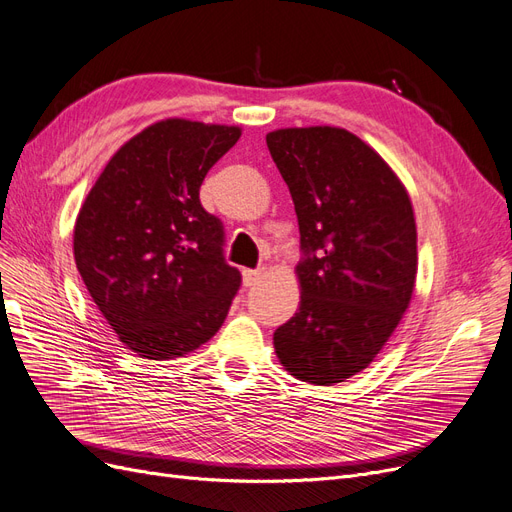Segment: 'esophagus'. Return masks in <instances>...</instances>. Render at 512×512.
Instances as JSON below:
<instances>
[{"mask_svg": "<svg viewBox=\"0 0 512 512\" xmlns=\"http://www.w3.org/2000/svg\"><path fill=\"white\" fill-rule=\"evenodd\" d=\"M259 280V270H242V285L244 287H253Z\"/></svg>", "mask_w": 512, "mask_h": 512, "instance_id": "34e87169", "label": "esophagus"}]
</instances>
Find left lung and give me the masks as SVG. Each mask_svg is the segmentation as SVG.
<instances>
[{
  "label": "left lung",
  "instance_id": "8db88e82",
  "mask_svg": "<svg viewBox=\"0 0 512 512\" xmlns=\"http://www.w3.org/2000/svg\"><path fill=\"white\" fill-rule=\"evenodd\" d=\"M299 223V310L274 333L282 367L331 386L369 367L401 323L418 272L405 185L384 158L335 126L266 137Z\"/></svg>",
  "mask_w": 512,
  "mask_h": 512
}]
</instances>
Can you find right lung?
I'll return each instance as SVG.
<instances>
[{
  "instance_id": "right-lung-1",
  "label": "right lung",
  "mask_w": 512,
  "mask_h": 512,
  "mask_svg": "<svg viewBox=\"0 0 512 512\" xmlns=\"http://www.w3.org/2000/svg\"><path fill=\"white\" fill-rule=\"evenodd\" d=\"M238 126L168 118L126 141L88 192L73 230L75 266L120 342L166 361L211 339L242 276L223 257V223L200 204Z\"/></svg>"
}]
</instances>
